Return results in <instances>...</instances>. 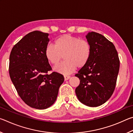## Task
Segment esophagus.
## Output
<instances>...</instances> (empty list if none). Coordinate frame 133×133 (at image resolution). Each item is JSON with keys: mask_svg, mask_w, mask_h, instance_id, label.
Masks as SVG:
<instances>
[{"mask_svg": "<svg viewBox=\"0 0 133 133\" xmlns=\"http://www.w3.org/2000/svg\"><path fill=\"white\" fill-rule=\"evenodd\" d=\"M64 80H69L70 78V76H64Z\"/></svg>", "mask_w": 133, "mask_h": 133, "instance_id": "esophagus-1", "label": "esophagus"}]
</instances>
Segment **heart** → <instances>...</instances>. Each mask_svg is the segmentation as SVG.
<instances>
[{
    "label": "heart",
    "mask_w": 133,
    "mask_h": 133,
    "mask_svg": "<svg viewBox=\"0 0 133 133\" xmlns=\"http://www.w3.org/2000/svg\"><path fill=\"white\" fill-rule=\"evenodd\" d=\"M53 45L45 49V56L49 63L57 65L64 56V61L55 67V70L64 75H69L77 68H82L89 62L91 55V46L86 40L70 35L58 37Z\"/></svg>",
    "instance_id": "obj_1"
}]
</instances>
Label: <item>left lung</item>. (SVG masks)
<instances>
[{
	"label": "left lung",
	"mask_w": 133,
	"mask_h": 133,
	"mask_svg": "<svg viewBox=\"0 0 133 133\" xmlns=\"http://www.w3.org/2000/svg\"><path fill=\"white\" fill-rule=\"evenodd\" d=\"M85 37L91 46V55L87 64L75 75L80 79L75 92L83 104L97 107L113 93L120 60L114 45L104 36L91 31Z\"/></svg>",
	"instance_id": "1"
}]
</instances>
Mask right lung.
I'll list each match as a JSON object with an SVG mask.
<instances>
[{
  "label": "right lung",
  "instance_id": "obj_1",
  "mask_svg": "<svg viewBox=\"0 0 133 133\" xmlns=\"http://www.w3.org/2000/svg\"><path fill=\"white\" fill-rule=\"evenodd\" d=\"M48 33L33 31L13 46L9 57V75L17 92L27 105L43 110L55 102L64 82L61 74L54 71L45 56Z\"/></svg>",
  "mask_w": 133,
  "mask_h": 133
}]
</instances>
